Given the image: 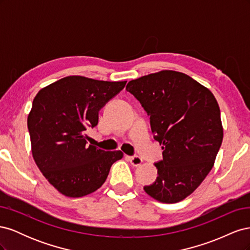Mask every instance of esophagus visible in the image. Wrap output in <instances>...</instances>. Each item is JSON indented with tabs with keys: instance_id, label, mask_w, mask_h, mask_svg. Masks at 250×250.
<instances>
[{
	"instance_id": "34e87169",
	"label": "esophagus",
	"mask_w": 250,
	"mask_h": 250,
	"mask_svg": "<svg viewBox=\"0 0 250 250\" xmlns=\"http://www.w3.org/2000/svg\"><path fill=\"white\" fill-rule=\"evenodd\" d=\"M128 161L130 162V164L132 166H134V167H139V166L142 165L143 163V160L140 157V156H128Z\"/></svg>"
}]
</instances>
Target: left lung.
<instances>
[{
  "label": "left lung",
  "mask_w": 250,
  "mask_h": 250,
  "mask_svg": "<svg viewBox=\"0 0 250 250\" xmlns=\"http://www.w3.org/2000/svg\"><path fill=\"white\" fill-rule=\"evenodd\" d=\"M150 116L163 149L158 176L144 190L160 202L184 200L211 170L223 140L220 108L210 90L188 75L165 70L128 82Z\"/></svg>",
  "instance_id": "obj_1"
}]
</instances>
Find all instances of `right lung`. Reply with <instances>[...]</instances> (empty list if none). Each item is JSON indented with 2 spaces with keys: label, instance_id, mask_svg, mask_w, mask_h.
Returning a JSON list of instances; mask_svg holds the SVG:
<instances>
[{
  "label": "right lung",
  "instance_id": "add662e5",
  "mask_svg": "<svg viewBox=\"0 0 250 250\" xmlns=\"http://www.w3.org/2000/svg\"><path fill=\"white\" fill-rule=\"evenodd\" d=\"M127 81H101L67 76L42 88L28 116L31 150L37 167L56 190L67 197L97 191L122 151L88 145L87 127H95L99 110Z\"/></svg>",
  "mask_w": 250,
  "mask_h": 250
}]
</instances>
